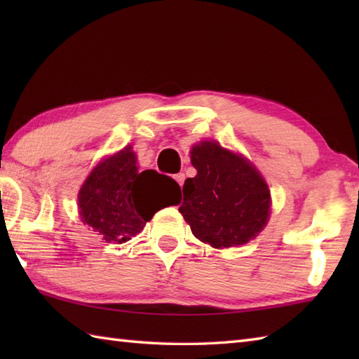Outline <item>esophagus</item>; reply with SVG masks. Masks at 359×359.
Segmentation results:
<instances>
[{
	"label": "esophagus",
	"mask_w": 359,
	"mask_h": 359,
	"mask_svg": "<svg viewBox=\"0 0 359 359\" xmlns=\"http://www.w3.org/2000/svg\"><path fill=\"white\" fill-rule=\"evenodd\" d=\"M174 179H175V182H177V184L182 187V185H184V182H185V174H184V172L175 174Z\"/></svg>",
	"instance_id": "obj_1"
}]
</instances>
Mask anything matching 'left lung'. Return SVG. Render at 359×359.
Segmentation results:
<instances>
[{
  "label": "left lung",
  "mask_w": 359,
  "mask_h": 359,
  "mask_svg": "<svg viewBox=\"0 0 359 359\" xmlns=\"http://www.w3.org/2000/svg\"><path fill=\"white\" fill-rule=\"evenodd\" d=\"M197 170L184 185L179 211L197 239L212 248L238 247L255 239L270 217V189L245 157L216 142L191 149Z\"/></svg>",
  "instance_id": "8db88e82"
}]
</instances>
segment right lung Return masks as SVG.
Instances as JSON below:
<instances>
[{"instance_id": "1", "label": "right lung", "mask_w": 359, "mask_h": 359, "mask_svg": "<svg viewBox=\"0 0 359 359\" xmlns=\"http://www.w3.org/2000/svg\"><path fill=\"white\" fill-rule=\"evenodd\" d=\"M180 187L154 170L139 171L131 147L102 160L79 191L80 217L108 243L139 234L158 210L179 205Z\"/></svg>"}]
</instances>
